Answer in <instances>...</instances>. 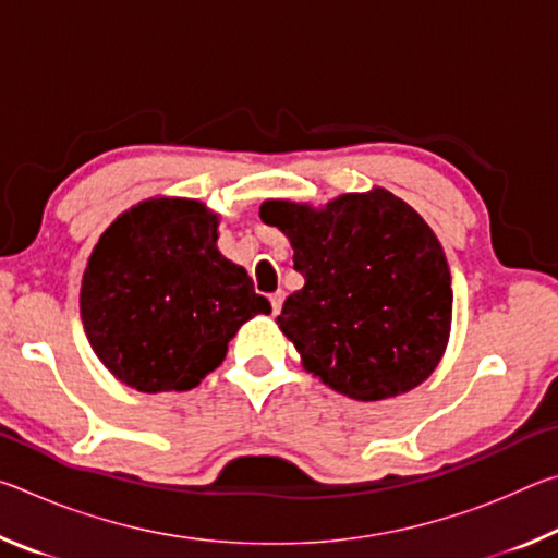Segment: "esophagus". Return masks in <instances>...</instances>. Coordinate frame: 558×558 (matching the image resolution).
I'll use <instances>...</instances> for the list:
<instances>
[{"mask_svg": "<svg viewBox=\"0 0 558 558\" xmlns=\"http://www.w3.org/2000/svg\"><path fill=\"white\" fill-rule=\"evenodd\" d=\"M282 300H286V292H282V290L272 292V295H270V307H272V315H278V313H280V307H282Z\"/></svg>", "mask_w": 558, "mask_h": 558, "instance_id": "1", "label": "esophagus"}]
</instances>
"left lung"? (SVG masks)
Masks as SVG:
<instances>
[{
	"label": "left lung",
	"instance_id": "left-lung-1",
	"mask_svg": "<svg viewBox=\"0 0 558 558\" xmlns=\"http://www.w3.org/2000/svg\"><path fill=\"white\" fill-rule=\"evenodd\" d=\"M260 219L286 233L305 286L278 327L305 372L354 401L415 389L446 354L450 270L423 216L389 189L313 204L268 199Z\"/></svg>",
	"mask_w": 558,
	"mask_h": 558
}]
</instances>
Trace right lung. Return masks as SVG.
I'll return each instance as SVG.
<instances>
[{"label":"right lung","instance_id":"obj_1","mask_svg":"<svg viewBox=\"0 0 558 558\" xmlns=\"http://www.w3.org/2000/svg\"><path fill=\"white\" fill-rule=\"evenodd\" d=\"M216 241L219 214L184 196L130 206L100 235L83 272L81 319L118 381L143 393L194 389L243 323L270 315Z\"/></svg>","mask_w":558,"mask_h":558}]
</instances>
